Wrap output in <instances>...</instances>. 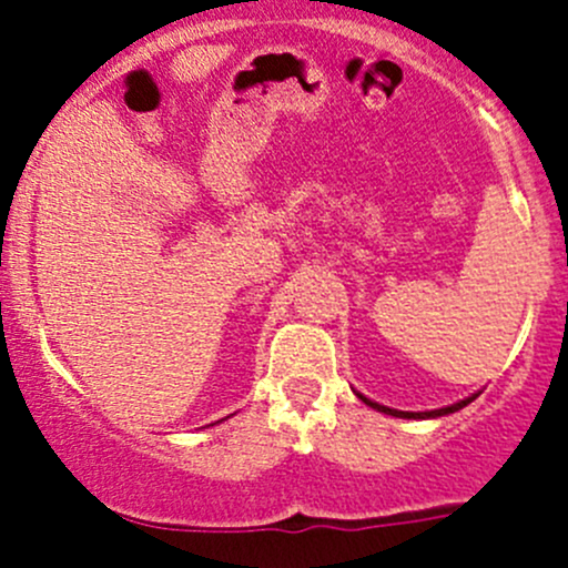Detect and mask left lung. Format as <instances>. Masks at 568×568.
Returning <instances> with one entry per match:
<instances>
[{
  "mask_svg": "<svg viewBox=\"0 0 568 568\" xmlns=\"http://www.w3.org/2000/svg\"><path fill=\"white\" fill-rule=\"evenodd\" d=\"M354 393H357V390H354ZM475 395H478V393H475ZM475 395H469V398L459 400V404H450V406H443V409H432V412H400V409H390V406H382V404H376V400L365 398L363 393H357V398L365 400V404H368V406H374V409L385 412V415L404 417V420H426V417H443V415H450V412H459L462 406H467L469 400H475Z\"/></svg>",
  "mask_w": 568,
  "mask_h": 568,
  "instance_id": "obj_1",
  "label": "left lung"
}]
</instances>
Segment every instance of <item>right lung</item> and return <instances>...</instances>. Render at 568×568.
Masks as SVG:
<instances>
[{"label":"right lung","instance_id":"obj_1","mask_svg":"<svg viewBox=\"0 0 568 568\" xmlns=\"http://www.w3.org/2000/svg\"><path fill=\"white\" fill-rule=\"evenodd\" d=\"M216 423H220V420H216Z\"/></svg>","mask_w":568,"mask_h":568}]
</instances>
